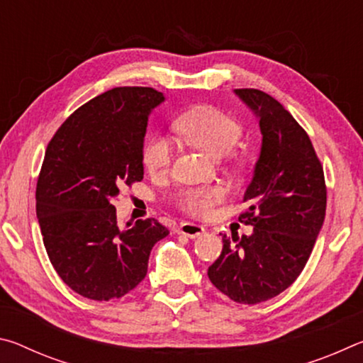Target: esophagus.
I'll return each mask as SVG.
<instances>
[{
    "label": "esophagus",
    "instance_id": "esophagus-1",
    "mask_svg": "<svg viewBox=\"0 0 363 363\" xmlns=\"http://www.w3.org/2000/svg\"><path fill=\"white\" fill-rule=\"evenodd\" d=\"M177 233H182L189 238H196L205 233V227L195 223H182L179 227H177Z\"/></svg>",
    "mask_w": 363,
    "mask_h": 363
}]
</instances>
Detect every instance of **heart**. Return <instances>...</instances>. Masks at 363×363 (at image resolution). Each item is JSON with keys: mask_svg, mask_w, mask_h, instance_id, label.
<instances>
[{"mask_svg": "<svg viewBox=\"0 0 363 363\" xmlns=\"http://www.w3.org/2000/svg\"><path fill=\"white\" fill-rule=\"evenodd\" d=\"M176 128L190 144L211 157H223L237 145L243 134V128L235 118L216 107H195L182 113L176 121ZM174 147L171 140L162 136L149 139L143 149V164L152 176L164 174L171 167ZM230 162L240 164L242 157L230 153ZM224 199L219 187H189L176 195V205L190 216H210L218 203Z\"/></svg>", "mask_w": 363, "mask_h": 363, "instance_id": "obj_1", "label": "heart"}]
</instances>
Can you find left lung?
<instances>
[{
	"label": "left lung",
	"mask_w": 363,
	"mask_h": 363,
	"mask_svg": "<svg viewBox=\"0 0 363 363\" xmlns=\"http://www.w3.org/2000/svg\"><path fill=\"white\" fill-rule=\"evenodd\" d=\"M259 118L262 145L240 223L251 235H223V253L208 267L220 293L257 304L285 291L303 272L327 210L323 167L291 113L259 89H235Z\"/></svg>",
	"instance_id": "8db88e82"
}]
</instances>
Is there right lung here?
<instances>
[{"label":"right lung","instance_id":"1","mask_svg":"<svg viewBox=\"0 0 363 363\" xmlns=\"http://www.w3.org/2000/svg\"><path fill=\"white\" fill-rule=\"evenodd\" d=\"M163 101L153 88H113L77 108L48 144L36 182L43 243L64 284L88 299L136 288L153 245L169 233L155 218L120 230L112 205L143 181L147 121Z\"/></svg>","mask_w":363,"mask_h":363}]
</instances>
